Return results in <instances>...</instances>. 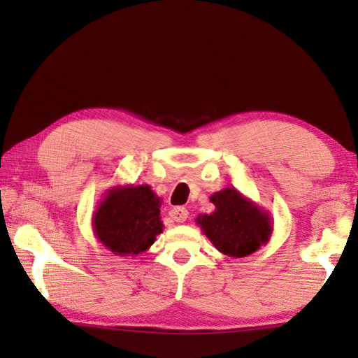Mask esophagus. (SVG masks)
Listing matches in <instances>:
<instances>
[{
	"instance_id": "esophagus-1",
	"label": "esophagus",
	"mask_w": 358,
	"mask_h": 358,
	"mask_svg": "<svg viewBox=\"0 0 358 358\" xmlns=\"http://www.w3.org/2000/svg\"><path fill=\"white\" fill-rule=\"evenodd\" d=\"M189 215V212L186 208H181V206H175L169 210V217L173 220V222L177 223H183L186 222V218Z\"/></svg>"
}]
</instances>
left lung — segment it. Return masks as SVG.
I'll return each instance as SVG.
<instances>
[{
    "label": "left lung",
    "mask_w": 358,
    "mask_h": 358,
    "mask_svg": "<svg viewBox=\"0 0 358 358\" xmlns=\"http://www.w3.org/2000/svg\"><path fill=\"white\" fill-rule=\"evenodd\" d=\"M215 210L200 214L195 223L220 252L241 258L268 245L273 231L272 217L234 186L210 195Z\"/></svg>",
    "instance_id": "obj_1"
}]
</instances>
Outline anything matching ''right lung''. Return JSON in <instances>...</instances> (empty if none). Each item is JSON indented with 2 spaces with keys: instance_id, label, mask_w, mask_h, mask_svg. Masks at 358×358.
Returning a JSON list of instances; mask_svg holds the SVG:
<instances>
[{
  "instance_id": "obj_1",
  "label": "right lung",
  "mask_w": 358,
  "mask_h": 358,
  "mask_svg": "<svg viewBox=\"0 0 358 358\" xmlns=\"http://www.w3.org/2000/svg\"><path fill=\"white\" fill-rule=\"evenodd\" d=\"M162 199L150 186H113L92 215L95 238L118 257H136L154 245L164 226Z\"/></svg>"
}]
</instances>
